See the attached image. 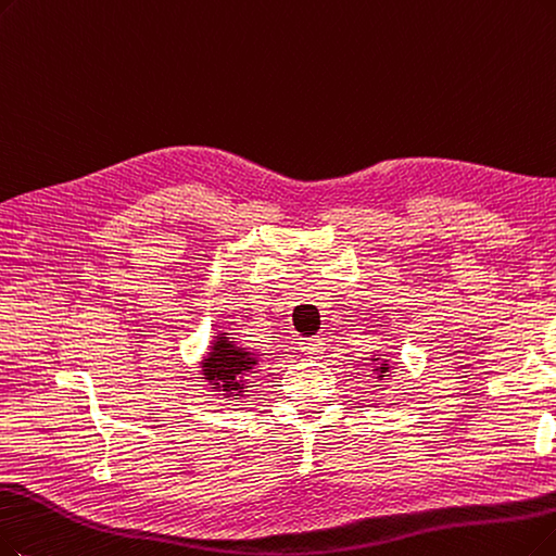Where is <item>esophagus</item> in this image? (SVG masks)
I'll list each match as a JSON object with an SVG mask.
<instances>
[{"instance_id": "1", "label": "esophagus", "mask_w": 556, "mask_h": 556, "mask_svg": "<svg viewBox=\"0 0 556 556\" xmlns=\"http://www.w3.org/2000/svg\"><path fill=\"white\" fill-rule=\"evenodd\" d=\"M299 346H301V351L307 355V358H317V355L326 349L324 338H303V340L299 342Z\"/></svg>"}]
</instances>
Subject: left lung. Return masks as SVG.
<instances>
[{
  "instance_id": "obj_1",
  "label": "left lung",
  "mask_w": 556,
  "mask_h": 556,
  "mask_svg": "<svg viewBox=\"0 0 556 556\" xmlns=\"http://www.w3.org/2000/svg\"><path fill=\"white\" fill-rule=\"evenodd\" d=\"M371 361L376 363V367H374L371 371L376 374V379H379V381H383V376H390V374H392L388 361H381V358H371Z\"/></svg>"
}]
</instances>
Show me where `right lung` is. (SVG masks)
<instances>
[{
	"label": "right lung",
	"mask_w": 556,
	"mask_h": 556,
	"mask_svg": "<svg viewBox=\"0 0 556 556\" xmlns=\"http://www.w3.org/2000/svg\"><path fill=\"white\" fill-rule=\"evenodd\" d=\"M260 363L257 353L235 344L230 332H218L203 358V379L214 392L226 399H239L247 392V374Z\"/></svg>",
	"instance_id": "1"
}]
</instances>
